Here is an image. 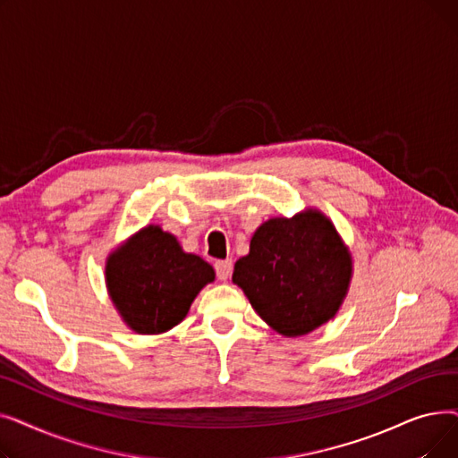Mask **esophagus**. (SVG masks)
Here are the masks:
<instances>
[{"mask_svg": "<svg viewBox=\"0 0 458 458\" xmlns=\"http://www.w3.org/2000/svg\"><path fill=\"white\" fill-rule=\"evenodd\" d=\"M215 271H216V278L221 282H226L232 275V259H221L215 263Z\"/></svg>", "mask_w": 458, "mask_h": 458, "instance_id": "1", "label": "esophagus"}]
</instances>
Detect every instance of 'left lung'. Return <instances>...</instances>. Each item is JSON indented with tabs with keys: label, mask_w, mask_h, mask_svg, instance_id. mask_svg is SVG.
<instances>
[{
	"label": "left lung",
	"mask_w": 458,
	"mask_h": 458,
	"mask_svg": "<svg viewBox=\"0 0 458 458\" xmlns=\"http://www.w3.org/2000/svg\"><path fill=\"white\" fill-rule=\"evenodd\" d=\"M351 278V250L316 208L273 216L258 226L249 254L235 261L232 275L256 314L285 338L310 334L334 319Z\"/></svg>",
	"instance_id": "left-lung-1"
}]
</instances>
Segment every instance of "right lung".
Wrapping results in <instances>:
<instances>
[{
    "mask_svg": "<svg viewBox=\"0 0 458 458\" xmlns=\"http://www.w3.org/2000/svg\"><path fill=\"white\" fill-rule=\"evenodd\" d=\"M215 271L185 252L176 235L157 225L135 232L106 261L107 293L126 327L154 335L174 328Z\"/></svg>",
    "mask_w": 458,
    "mask_h": 458,
    "instance_id": "add662e5",
    "label": "right lung"
}]
</instances>
